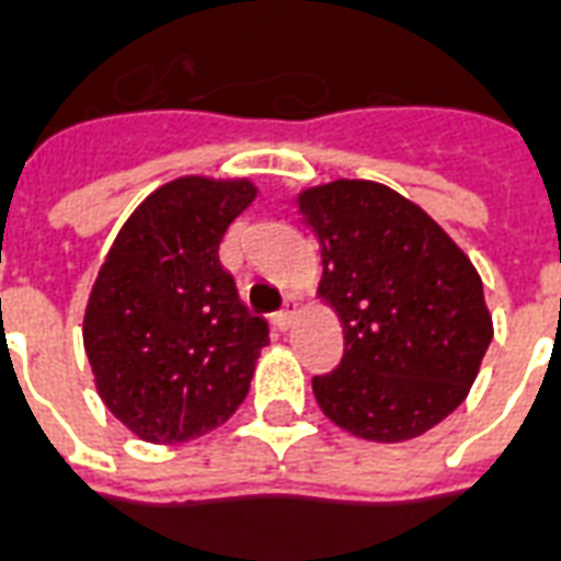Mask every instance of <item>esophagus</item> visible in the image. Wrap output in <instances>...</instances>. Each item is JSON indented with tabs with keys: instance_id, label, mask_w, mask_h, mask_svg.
Returning <instances> with one entry per match:
<instances>
[{
	"instance_id": "34e87169",
	"label": "esophagus",
	"mask_w": 561,
	"mask_h": 561,
	"mask_svg": "<svg viewBox=\"0 0 561 561\" xmlns=\"http://www.w3.org/2000/svg\"><path fill=\"white\" fill-rule=\"evenodd\" d=\"M296 313H298V298L289 296L284 301V307H280V310H277V313H275V325L280 328V331H286V328L293 325V319H296Z\"/></svg>"
}]
</instances>
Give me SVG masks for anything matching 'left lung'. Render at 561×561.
Wrapping results in <instances>:
<instances>
[{"label":"left lung","mask_w":561,"mask_h":561,"mask_svg":"<svg viewBox=\"0 0 561 561\" xmlns=\"http://www.w3.org/2000/svg\"><path fill=\"white\" fill-rule=\"evenodd\" d=\"M322 245L319 296L343 322V360L313 376L319 408L366 440H411L449 416L494 336L465 251L405 197L336 180L298 197Z\"/></svg>","instance_id":"8db88e82"}]
</instances>
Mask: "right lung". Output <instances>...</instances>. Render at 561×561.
Masks as SVG:
<instances>
[{
	"instance_id": "right-lung-1",
	"label": "right lung",
	"mask_w": 561,
	"mask_h": 561,
	"mask_svg": "<svg viewBox=\"0 0 561 561\" xmlns=\"http://www.w3.org/2000/svg\"><path fill=\"white\" fill-rule=\"evenodd\" d=\"M248 180L183 176L129 216L96 275L85 352L105 408L150 444H183L242 405L268 322L218 245L254 201Z\"/></svg>"
}]
</instances>
